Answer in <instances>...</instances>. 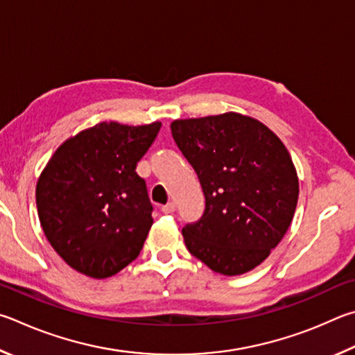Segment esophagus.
Masks as SVG:
<instances>
[{
	"mask_svg": "<svg viewBox=\"0 0 355 355\" xmlns=\"http://www.w3.org/2000/svg\"><path fill=\"white\" fill-rule=\"evenodd\" d=\"M174 210H176V204H174V202H168L166 206L162 207V212H164V214H173Z\"/></svg>",
	"mask_w": 355,
	"mask_h": 355,
	"instance_id": "esophagus-1",
	"label": "esophagus"
}]
</instances>
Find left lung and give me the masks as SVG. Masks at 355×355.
I'll return each instance as SVG.
<instances>
[{"label": "left lung", "instance_id": "left-lung-1", "mask_svg": "<svg viewBox=\"0 0 355 355\" xmlns=\"http://www.w3.org/2000/svg\"><path fill=\"white\" fill-rule=\"evenodd\" d=\"M200 179L206 209L182 227L190 254L226 276L260 265L293 220L300 182L275 132L235 112L171 123Z\"/></svg>", "mask_w": 355, "mask_h": 355}]
</instances>
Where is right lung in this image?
Wrapping results in <instances>:
<instances>
[{"label": "right lung", "instance_id": "add662e5", "mask_svg": "<svg viewBox=\"0 0 355 355\" xmlns=\"http://www.w3.org/2000/svg\"><path fill=\"white\" fill-rule=\"evenodd\" d=\"M160 128L99 123L49 159L37 182V210L48 241L71 268L104 279L139 257L153 204L135 168Z\"/></svg>", "mask_w": 355, "mask_h": 355}]
</instances>
